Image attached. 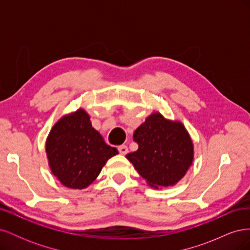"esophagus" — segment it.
Returning <instances> with one entry per match:
<instances>
[{
    "label": "esophagus",
    "mask_w": 250,
    "mask_h": 250,
    "mask_svg": "<svg viewBox=\"0 0 250 250\" xmlns=\"http://www.w3.org/2000/svg\"><path fill=\"white\" fill-rule=\"evenodd\" d=\"M118 150H119V152H120L121 154L125 155V154H127V152H128V147H127L126 145H121V146L118 147Z\"/></svg>",
    "instance_id": "1"
}]
</instances>
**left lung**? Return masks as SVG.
<instances>
[{"label": "left lung", "mask_w": 250, "mask_h": 250, "mask_svg": "<svg viewBox=\"0 0 250 250\" xmlns=\"http://www.w3.org/2000/svg\"><path fill=\"white\" fill-rule=\"evenodd\" d=\"M133 141L139 149L126 158L151 188L175 186L194 161V144L185 125L158 111L134 130Z\"/></svg>", "instance_id": "8db88e82"}]
</instances>
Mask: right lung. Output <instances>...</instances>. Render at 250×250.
Instances as JSON below:
<instances>
[{"label":"right lung","instance_id":"obj_1","mask_svg":"<svg viewBox=\"0 0 250 250\" xmlns=\"http://www.w3.org/2000/svg\"><path fill=\"white\" fill-rule=\"evenodd\" d=\"M46 153L53 175L69 188L83 190L92 185L104 165L118 154L92 126L88 113L79 108L62 116L52 127Z\"/></svg>","mask_w":250,"mask_h":250}]
</instances>
